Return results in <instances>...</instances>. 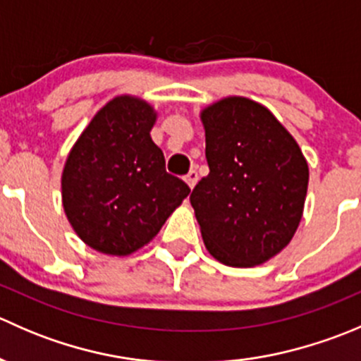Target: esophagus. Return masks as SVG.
Returning <instances> with one entry per match:
<instances>
[{
	"instance_id": "34e87169",
	"label": "esophagus",
	"mask_w": 361,
	"mask_h": 361,
	"mask_svg": "<svg viewBox=\"0 0 361 361\" xmlns=\"http://www.w3.org/2000/svg\"><path fill=\"white\" fill-rule=\"evenodd\" d=\"M197 180H199V174H197V171H195V169H192L190 173H188L187 176H185V181H187L188 187H190V188L195 187V183H197Z\"/></svg>"
}]
</instances>
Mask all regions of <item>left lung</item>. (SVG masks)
<instances>
[{"instance_id":"8db88e82","label":"left lung","mask_w":361,"mask_h":361,"mask_svg":"<svg viewBox=\"0 0 361 361\" xmlns=\"http://www.w3.org/2000/svg\"><path fill=\"white\" fill-rule=\"evenodd\" d=\"M209 174L190 204L204 245L221 264H264L292 241L309 169L297 141L267 108L227 97L202 111Z\"/></svg>"}]
</instances>
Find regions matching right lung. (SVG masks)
Listing matches in <instances>:
<instances>
[{"label": "right lung", "mask_w": 361, "mask_h": 361, "mask_svg": "<svg viewBox=\"0 0 361 361\" xmlns=\"http://www.w3.org/2000/svg\"><path fill=\"white\" fill-rule=\"evenodd\" d=\"M154 122L145 101L115 97L66 160L64 211L80 239L101 253L129 255L150 243L190 194L166 171L162 150L150 137Z\"/></svg>", "instance_id": "add662e5"}]
</instances>
